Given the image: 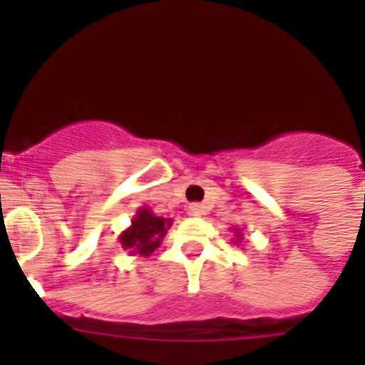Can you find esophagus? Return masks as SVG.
Listing matches in <instances>:
<instances>
[{
    "label": "esophagus",
    "mask_w": 365,
    "mask_h": 365,
    "mask_svg": "<svg viewBox=\"0 0 365 365\" xmlns=\"http://www.w3.org/2000/svg\"><path fill=\"white\" fill-rule=\"evenodd\" d=\"M188 214L192 217H201V215H205V206L199 205V202H193V205L188 206Z\"/></svg>",
    "instance_id": "34e87169"
}]
</instances>
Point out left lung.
I'll return each instance as SVG.
<instances>
[{
    "mask_svg": "<svg viewBox=\"0 0 365 365\" xmlns=\"http://www.w3.org/2000/svg\"><path fill=\"white\" fill-rule=\"evenodd\" d=\"M234 230V240H232V243L240 245L241 240H243V232H241V228H232Z\"/></svg>",
    "mask_w": 365,
    "mask_h": 365,
    "instance_id": "obj_1",
    "label": "left lung"
}]
</instances>
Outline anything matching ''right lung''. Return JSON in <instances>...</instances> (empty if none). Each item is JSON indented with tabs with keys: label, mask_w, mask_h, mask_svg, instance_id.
Here are the masks:
<instances>
[{
	"label": "right lung",
	"mask_w": 365,
	"mask_h": 365,
	"mask_svg": "<svg viewBox=\"0 0 365 365\" xmlns=\"http://www.w3.org/2000/svg\"><path fill=\"white\" fill-rule=\"evenodd\" d=\"M172 222L173 219L159 217L148 206H140L135 212L130 227L118 235V243L130 256L148 257L160 247Z\"/></svg>",
	"instance_id": "1"
}]
</instances>
